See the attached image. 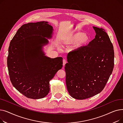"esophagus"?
I'll use <instances>...</instances> for the list:
<instances>
[{"mask_svg": "<svg viewBox=\"0 0 123 123\" xmlns=\"http://www.w3.org/2000/svg\"><path fill=\"white\" fill-rule=\"evenodd\" d=\"M66 63H67L65 59H63V66H65Z\"/></svg>", "mask_w": 123, "mask_h": 123, "instance_id": "esophagus-1", "label": "esophagus"}]
</instances>
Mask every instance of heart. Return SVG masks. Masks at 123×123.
Listing matches in <instances>:
<instances>
[{"label": "heart", "mask_w": 123, "mask_h": 123, "mask_svg": "<svg viewBox=\"0 0 123 123\" xmlns=\"http://www.w3.org/2000/svg\"><path fill=\"white\" fill-rule=\"evenodd\" d=\"M90 40L91 38L88 34L83 32H77L63 38L61 43L65 46H69L75 43L73 50H79L86 47Z\"/></svg>", "instance_id": "1"}]
</instances>
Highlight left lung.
<instances>
[{"label": "left lung", "mask_w": 123, "mask_h": 123, "mask_svg": "<svg viewBox=\"0 0 123 123\" xmlns=\"http://www.w3.org/2000/svg\"><path fill=\"white\" fill-rule=\"evenodd\" d=\"M96 36L87 46L67 54V90L72 98L83 100L104 89L114 65L113 44L105 30L93 26Z\"/></svg>", "instance_id": "1"}]
</instances>
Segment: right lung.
I'll return each mask as SVG.
<instances>
[{
  "instance_id": "right-lung-1",
  "label": "right lung",
  "mask_w": 123,
  "mask_h": 123,
  "mask_svg": "<svg viewBox=\"0 0 123 123\" xmlns=\"http://www.w3.org/2000/svg\"><path fill=\"white\" fill-rule=\"evenodd\" d=\"M47 21L28 23L19 28L8 48L7 67L12 85L26 97L41 99L50 91L49 82L63 66V58L45 55L43 46L52 37Z\"/></svg>"
}]
</instances>
